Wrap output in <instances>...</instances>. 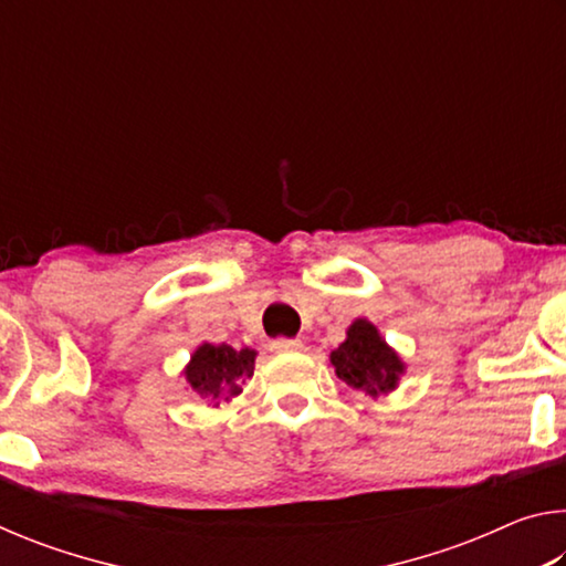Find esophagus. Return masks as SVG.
Wrapping results in <instances>:
<instances>
[{
  "instance_id": "1",
  "label": "esophagus",
  "mask_w": 566,
  "mask_h": 566,
  "mask_svg": "<svg viewBox=\"0 0 566 566\" xmlns=\"http://www.w3.org/2000/svg\"><path fill=\"white\" fill-rule=\"evenodd\" d=\"M270 349L272 352H300L302 349V342L300 339H274L272 344H270Z\"/></svg>"
}]
</instances>
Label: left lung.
<instances>
[{
    "label": "left lung",
    "instance_id": "1",
    "mask_svg": "<svg viewBox=\"0 0 566 566\" xmlns=\"http://www.w3.org/2000/svg\"><path fill=\"white\" fill-rule=\"evenodd\" d=\"M329 361L344 385L364 391L371 399L387 397L399 387L407 364L395 347H389L381 337L377 324L359 317L349 324L347 339L337 349H332Z\"/></svg>",
    "mask_w": 566,
    "mask_h": 566
}]
</instances>
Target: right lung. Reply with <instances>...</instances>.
Wrapping results in <instances>:
<instances>
[{"label": "right lung", "mask_w": 566, "mask_h": 566, "mask_svg": "<svg viewBox=\"0 0 566 566\" xmlns=\"http://www.w3.org/2000/svg\"><path fill=\"white\" fill-rule=\"evenodd\" d=\"M256 349H234L229 344L202 342L191 352L181 377L191 395L202 397L209 407L219 409L242 395V385L254 375Z\"/></svg>", "instance_id": "obj_1"}]
</instances>
